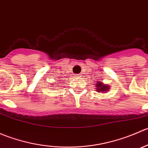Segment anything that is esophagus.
<instances>
[{
  "instance_id": "1",
  "label": "esophagus",
  "mask_w": 148,
  "mask_h": 148,
  "mask_svg": "<svg viewBox=\"0 0 148 148\" xmlns=\"http://www.w3.org/2000/svg\"><path fill=\"white\" fill-rule=\"evenodd\" d=\"M82 74H77V77H82Z\"/></svg>"
}]
</instances>
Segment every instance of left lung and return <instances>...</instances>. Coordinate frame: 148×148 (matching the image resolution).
I'll list each match as a JSON object with an SVG mask.
<instances>
[{"label": "left lung", "mask_w": 148, "mask_h": 148, "mask_svg": "<svg viewBox=\"0 0 148 148\" xmlns=\"http://www.w3.org/2000/svg\"><path fill=\"white\" fill-rule=\"evenodd\" d=\"M96 89H97V92H107V91L110 89V86H108L107 84H104L102 82H97V84H96Z\"/></svg>", "instance_id": "8db88e82"}]
</instances>
